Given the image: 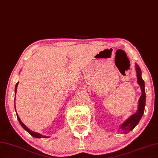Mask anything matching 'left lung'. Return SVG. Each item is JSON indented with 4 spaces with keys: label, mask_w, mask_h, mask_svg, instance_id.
Wrapping results in <instances>:
<instances>
[{
    "label": "left lung",
    "mask_w": 158,
    "mask_h": 158,
    "mask_svg": "<svg viewBox=\"0 0 158 158\" xmlns=\"http://www.w3.org/2000/svg\"><path fill=\"white\" fill-rule=\"evenodd\" d=\"M136 71L137 74V82L141 87V96L140 97L139 101V107L138 110L136 113L130 116L126 121H125L121 126L120 129L123 133L127 134L130 131L134 129V127L139 124L140 119L143 114L145 106H146V92H145V83L141 77V69L139 66L136 64Z\"/></svg>",
    "instance_id": "left-lung-1"
}]
</instances>
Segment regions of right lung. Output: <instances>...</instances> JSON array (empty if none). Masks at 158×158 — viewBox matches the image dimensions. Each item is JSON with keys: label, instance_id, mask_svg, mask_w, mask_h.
I'll return each mask as SVG.
<instances>
[{"label": "right lung", "instance_id": "add662e5", "mask_svg": "<svg viewBox=\"0 0 158 158\" xmlns=\"http://www.w3.org/2000/svg\"><path fill=\"white\" fill-rule=\"evenodd\" d=\"M18 83L19 82H17V83L15 85V94L16 95V92H17V86H18ZM15 111H16V108H15ZM17 119H18V121L19 122V124H21V126L23 127V128L24 129V130H26V131L28 132L29 134H30L33 137H35V138H38V139H41V138H44V139H46V138H48V136H43V135H41V134H39V133H36V132H34V131H32L31 130H30L29 129H28V127H27L26 125H25L23 122H22L21 121V119H19V117L18 116V114H17Z\"/></svg>", "mask_w": 158, "mask_h": 158}]
</instances>
